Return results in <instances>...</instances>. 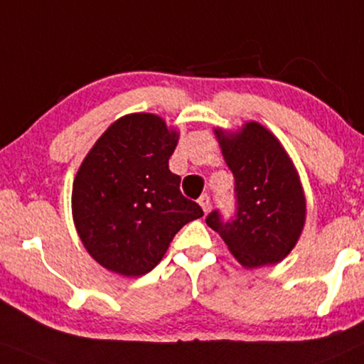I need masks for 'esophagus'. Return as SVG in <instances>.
Masks as SVG:
<instances>
[{"instance_id": "obj_1", "label": "esophagus", "mask_w": 364, "mask_h": 364, "mask_svg": "<svg viewBox=\"0 0 364 364\" xmlns=\"http://www.w3.org/2000/svg\"><path fill=\"white\" fill-rule=\"evenodd\" d=\"M199 205L200 208H203V210L205 214L209 213V209H210V197L208 196V194H203L199 197Z\"/></svg>"}]
</instances>
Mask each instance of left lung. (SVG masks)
Returning <instances> with one entry per match:
<instances>
[{
	"label": "left lung",
	"instance_id": "left-lung-1",
	"mask_svg": "<svg viewBox=\"0 0 364 364\" xmlns=\"http://www.w3.org/2000/svg\"><path fill=\"white\" fill-rule=\"evenodd\" d=\"M235 175L236 213L224 221L213 210L205 223L219 232L245 268L282 262L297 245L306 223L299 173L275 134L250 121L240 132L214 129Z\"/></svg>",
	"mask_w": 364,
	"mask_h": 364
}]
</instances>
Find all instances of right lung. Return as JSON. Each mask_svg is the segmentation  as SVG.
<instances>
[{
    "instance_id": "obj_1",
    "label": "right lung",
    "mask_w": 364,
    "mask_h": 364,
    "mask_svg": "<svg viewBox=\"0 0 364 364\" xmlns=\"http://www.w3.org/2000/svg\"><path fill=\"white\" fill-rule=\"evenodd\" d=\"M178 133L156 114L114 121L86 155L73 186V218L87 253L124 277L159 264L182 226L204 216L181 192L168 159Z\"/></svg>"
}]
</instances>
